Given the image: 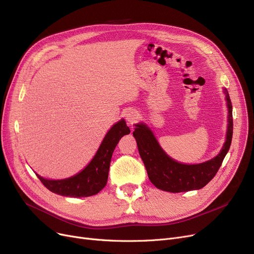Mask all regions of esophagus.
<instances>
[{"instance_id": "1", "label": "esophagus", "mask_w": 254, "mask_h": 254, "mask_svg": "<svg viewBox=\"0 0 254 254\" xmlns=\"http://www.w3.org/2000/svg\"><path fill=\"white\" fill-rule=\"evenodd\" d=\"M126 119L127 120V122L129 123V124H135L137 120H138V117H139V115H138V113H137V111H135V110H132V109H128L127 112H126Z\"/></svg>"}]
</instances>
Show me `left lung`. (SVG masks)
<instances>
[{
    "label": "left lung",
    "mask_w": 254,
    "mask_h": 254,
    "mask_svg": "<svg viewBox=\"0 0 254 254\" xmlns=\"http://www.w3.org/2000/svg\"><path fill=\"white\" fill-rule=\"evenodd\" d=\"M229 125L226 140L220 153L208 162L197 165H184L169 157L158 145L152 131L143 124L136 125L132 135L136 138L140 156L147 171L149 180L158 190L170 192H183L203 189L218 172L228 153L233 138V107L228 91Z\"/></svg>",
    "instance_id": "obj_1"
}]
</instances>
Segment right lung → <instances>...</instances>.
Instances as JSON below:
<instances>
[{
    "instance_id": "right-lung-1",
    "label": "right lung",
    "mask_w": 254,
    "mask_h": 254,
    "mask_svg": "<svg viewBox=\"0 0 254 254\" xmlns=\"http://www.w3.org/2000/svg\"><path fill=\"white\" fill-rule=\"evenodd\" d=\"M130 130L123 119L107 132L99 150L87 167L77 175L63 180H48L37 177L50 191L64 196L84 197L97 194L107 184L113 151L119 140Z\"/></svg>"
}]
</instances>
